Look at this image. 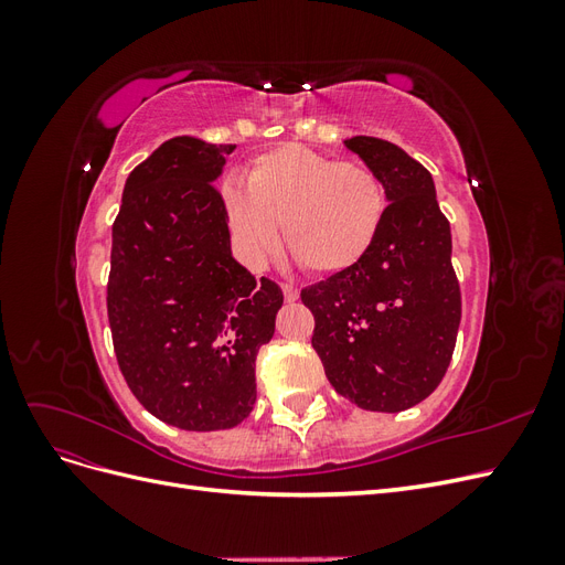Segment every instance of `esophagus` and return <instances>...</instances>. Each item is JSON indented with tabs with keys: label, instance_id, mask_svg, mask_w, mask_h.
Here are the masks:
<instances>
[{
	"label": "esophagus",
	"instance_id": "1",
	"mask_svg": "<svg viewBox=\"0 0 565 565\" xmlns=\"http://www.w3.org/2000/svg\"><path fill=\"white\" fill-rule=\"evenodd\" d=\"M282 295H285V301H297L299 299V289L295 285H282Z\"/></svg>",
	"mask_w": 565,
	"mask_h": 565
}]
</instances>
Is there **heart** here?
I'll return each mask as SVG.
<instances>
[{
  "label": "heart",
  "instance_id": "b5f03b06",
  "mask_svg": "<svg viewBox=\"0 0 565 565\" xmlns=\"http://www.w3.org/2000/svg\"><path fill=\"white\" fill-rule=\"evenodd\" d=\"M228 226L252 259L280 245L313 273H341L370 252L386 214L380 177L363 162L287 143L256 158L247 185L224 188Z\"/></svg>",
  "mask_w": 565,
  "mask_h": 565
}]
</instances>
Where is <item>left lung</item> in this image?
Instances as JSON below:
<instances>
[{
  "label": "left lung",
  "instance_id": "1",
  "mask_svg": "<svg viewBox=\"0 0 565 565\" xmlns=\"http://www.w3.org/2000/svg\"><path fill=\"white\" fill-rule=\"evenodd\" d=\"M386 193L377 241L361 262L301 289L316 318L311 344L337 393L370 413H401L446 374L461 318L450 224L429 169L396 143L353 136Z\"/></svg>",
  "mask_w": 565,
  "mask_h": 565
}]
</instances>
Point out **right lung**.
Wrapping results in <instances>:
<instances>
[{
	"mask_svg": "<svg viewBox=\"0 0 565 565\" xmlns=\"http://www.w3.org/2000/svg\"><path fill=\"white\" fill-rule=\"evenodd\" d=\"M235 146L164 141L134 169L113 224L108 320L117 365L164 424L216 431L256 401L254 361L282 289L233 259L214 181Z\"/></svg>",
	"mask_w": 565,
	"mask_h": 565,
	"instance_id": "right-lung-1",
	"label": "right lung"
}]
</instances>
